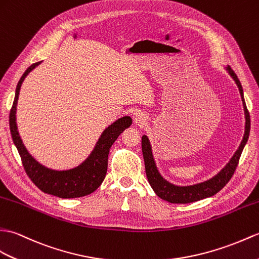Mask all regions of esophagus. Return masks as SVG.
Masks as SVG:
<instances>
[{"label":"esophagus","mask_w":259,"mask_h":259,"mask_svg":"<svg viewBox=\"0 0 259 259\" xmlns=\"http://www.w3.org/2000/svg\"><path fill=\"white\" fill-rule=\"evenodd\" d=\"M134 120H135V122H136L137 124L142 125V124L146 123V121H147V117H146V115H144L143 112H141V111H137V112L135 113V116H134Z\"/></svg>","instance_id":"34e87169"}]
</instances>
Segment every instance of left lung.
I'll return each instance as SVG.
<instances>
[{"instance_id":"obj_1","label":"left lung","mask_w":259,"mask_h":259,"mask_svg":"<svg viewBox=\"0 0 259 259\" xmlns=\"http://www.w3.org/2000/svg\"><path fill=\"white\" fill-rule=\"evenodd\" d=\"M228 73L233 77V79L235 80L236 85L238 86L240 96H242L244 109H245V118H246V123H245V135L240 143L239 148L235 154L233 155L231 161L228 162L226 166L222 170L218 176H215L208 181H205L203 183H198L190 186H177L169 183L167 181L160 176V173L157 170V166H155L154 160L152 157V151H151V146H150V142L147 136L142 137V154L144 159V165H146V173L148 181L151 185V188L155 192L159 197L162 200L167 201L170 203H178V204H186V203H192L203 200V198H206L212 196L221 191L224 186L228 183V181L232 179L234 172H235L236 167L238 165L240 154L243 152V149L245 147L246 142L248 140L249 137V130H250V117L249 112L247 110V107L245 104L244 99V94H243V88L240 85V81L236 74L234 73V70L228 66L227 67Z\"/></svg>"}]
</instances>
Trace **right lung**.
Segmentation results:
<instances>
[{
    "label": "right lung",
    "mask_w": 259,
    "mask_h": 259,
    "mask_svg": "<svg viewBox=\"0 0 259 259\" xmlns=\"http://www.w3.org/2000/svg\"><path fill=\"white\" fill-rule=\"evenodd\" d=\"M40 62L32 64L23 74L21 79L16 86L15 98L10 111V129L13 138L14 144L17 148L24 166L28 178L37 188L44 193L52 194L62 198H74L85 196L97 190L104 181L108 167V154L110 147L117 140L121 132L129 128L132 123L130 117L120 118L110 127H108L100 137L97 146L94 149L90 157L79 166L67 171H55L47 169L44 165L39 164L31 154L27 152L26 148L21 140L19 131H17L15 112L16 104L19 99L20 88L24 78L35 68Z\"/></svg>",
    "instance_id": "obj_1"
}]
</instances>
